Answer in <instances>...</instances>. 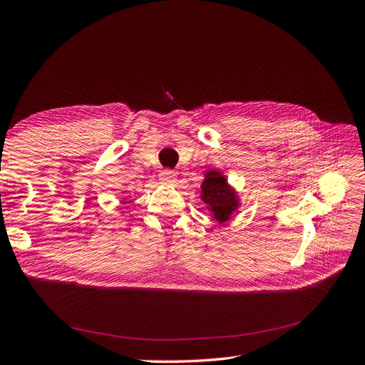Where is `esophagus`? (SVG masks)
I'll return each instance as SVG.
<instances>
[{"mask_svg": "<svg viewBox=\"0 0 365 365\" xmlns=\"http://www.w3.org/2000/svg\"><path fill=\"white\" fill-rule=\"evenodd\" d=\"M160 181H161L163 184H173V182L176 181V173H175L173 170L165 169V170H163V172L160 173Z\"/></svg>", "mask_w": 365, "mask_h": 365, "instance_id": "34e87169", "label": "esophagus"}]
</instances>
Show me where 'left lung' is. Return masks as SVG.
Returning <instances> with one entry per match:
<instances>
[{
  "label": "left lung",
  "mask_w": 365,
  "mask_h": 365,
  "mask_svg": "<svg viewBox=\"0 0 365 365\" xmlns=\"http://www.w3.org/2000/svg\"><path fill=\"white\" fill-rule=\"evenodd\" d=\"M201 200L219 224L228 222L231 215L239 208V197L231 189L225 176L217 170H207L201 185Z\"/></svg>",
  "instance_id": "left-lung-1"
}]
</instances>
